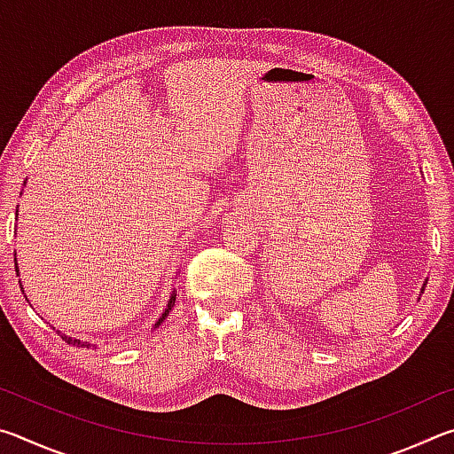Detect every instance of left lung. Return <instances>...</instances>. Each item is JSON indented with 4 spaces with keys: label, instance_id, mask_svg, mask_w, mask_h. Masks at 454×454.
Listing matches in <instances>:
<instances>
[{
    "label": "left lung",
    "instance_id": "obj_1",
    "mask_svg": "<svg viewBox=\"0 0 454 454\" xmlns=\"http://www.w3.org/2000/svg\"><path fill=\"white\" fill-rule=\"evenodd\" d=\"M425 286H427V284H425ZM425 286H422V290H425Z\"/></svg>",
    "mask_w": 454,
    "mask_h": 454
}]
</instances>
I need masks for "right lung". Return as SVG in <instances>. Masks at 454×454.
<instances>
[{
	"instance_id": "obj_1",
	"label": "right lung",
	"mask_w": 454,
	"mask_h": 454,
	"mask_svg": "<svg viewBox=\"0 0 454 454\" xmlns=\"http://www.w3.org/2000/svg\"><path fill=\"white\" fill-rule=\"evenodd\" d=\"M15 270H18V266H15ZM24 292V290H21ZM174 302H176V290L172 292V296H170V301H168V306H166V310H164V314L162 317L158 318V322H156V328L162 325V322L166 320V317L168 314H170V310H172V306H174ZM61 340H66L67 344H74V347H90V344H82L80 340H75V338H72V336H66V334H61Z\"/></svg>"
}]
</instances>
